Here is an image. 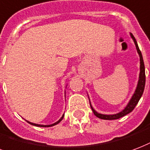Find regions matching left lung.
I'll list each match as a JSON object with an SVG mask.
<instances>
[{"label": "left lung", "instance_id": "8db88e82", "mask_svg": "<svg viewBox=\"0 0 150 150\" xmlns=\"http://www.w3.org/2000/svg\"><path fill=\"white\" fill-rule=\"evenodd\" d=\"M130 36H131V38L134 40L135 46H136V48H137V52L138 53V55H139V57H140V74H139V79H138V82H137V87H136V90H135L134 95H133L132 98H130L129 102L128 104L125 107V109L122 110L121 112H119V113H117V114H115V115H103V114H99V113H98L97 111H95V110H94V108L92 107L91 104V102H90V105H91V107L93 113L95 114L96 117H99L101 119H104V120H114V119H118V118H120V117H123L125 115H128L129 113H130L134 109V107L136 106L137 103L139 102L141 97H142V95L143 94V91H144V89H145L146 72H145V65H144L142 55V52H141L140 49L138 47L136 39L134 38V36L133 35L132 33H130Z\"/></svg>", "mask_w": 150, "mask_h": 150}]
</instances>
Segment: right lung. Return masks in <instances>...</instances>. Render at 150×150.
I'll return each mask as SVG.
<instances>
[{
	"label": "right lung",
	"instance_id": "1",
	"mask_svg": "<svg viewBox=\"0 0 150 150\" xmlns=\"http://www.w3.org/2000/svg\"><path fill=\"white\" fill-rule=\"evenodd\" d=\"M64 115H63V116L61 117V118L59 119V121H57L56 122L53 123V124H52V125H39V124H35V123H33V122H28V121H27V122H28L29 124H31V125H33V126H39V127H51V126H55V125H57L58 123H59L61 122V121L63 120V118H64Z\"/></svg>",
	"mask_w": 150,
	"mask_h": 150
}]
</instances>
